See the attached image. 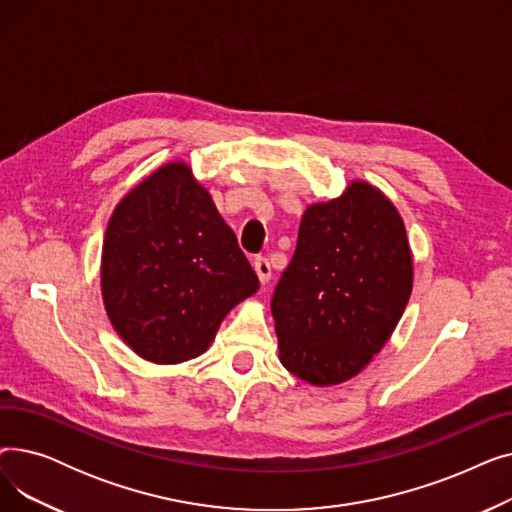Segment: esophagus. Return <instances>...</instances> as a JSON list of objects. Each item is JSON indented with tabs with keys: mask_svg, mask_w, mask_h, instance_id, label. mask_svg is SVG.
Listing matches in <instances>:
<instances>
[{
	"mask_svg": "<svg viewBox=\"0 0 512 512\" xmlns=\"http://www.w3.org/2000/svg\"><path fill=\"white\" fill-rule=\"evenodd\" d=\"M253 267H255L257 278H259L261 284L270 282V278H272V265H270V261H267L265 257H257V259L253 261Z\"/></svg>",
	"mask_w": 512,
	"mask_h": 512,
	"instance_id": "1",
	"label": "esophagus"
}]
</instances>
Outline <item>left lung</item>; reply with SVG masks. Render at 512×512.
Listing matches in <instances>:
<instances>
[{"label": "left lung", "instance_id": "obj_1", "mask_svg": "<svg viewBox=\"0 0 512 512\" xmlns=\"http://www.w3.org/2000/svg\"><path fill=\"white\" fill-rule=\"evenodd\" d=\"M413 290L396 207L367 182L305 209L272 315L282 365L313 386L351 380L382 351Z\"/></svg>", "mask_w": 512, "mask_h": 512}]
</instances>
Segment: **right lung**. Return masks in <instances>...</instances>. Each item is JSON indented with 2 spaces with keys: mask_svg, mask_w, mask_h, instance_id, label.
<instances>
[{
  "mask_svg": "<svg viewBox=\"0 0 512 512\" xmlns=\"http://www.w3.org/2000/svg\"><path fill=\"white\" fill-rule=\"evenodd\" d=\"M257 288L236 234L182 161L155 170L112 213L103 303L139 357L159 365L199 357L230 309Z\"/></svg>",
  "mask_w": 512,
  "mask_h": 512,
  "instance_id": "right-lung-1",
  "label": "right lung"
}]
</instances>
